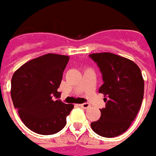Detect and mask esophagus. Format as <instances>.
I'll return each mask as SVG.
<instances>
[{"instance_id":"esophagus-1","label":"esophagus","mask_w":156,"mask_h":156,"mask_svg":"<svg viewBox=\"0 0 156 156\" xmlns=\"http://www.w3.org/2000/svg\"><path fill=\"white\" fill-rule=\"evenodd\" d=\"M82 108H89L90 107V105L89 103H87V102H85V103H82V104H80Z\"/></svg>"}]
</instances>
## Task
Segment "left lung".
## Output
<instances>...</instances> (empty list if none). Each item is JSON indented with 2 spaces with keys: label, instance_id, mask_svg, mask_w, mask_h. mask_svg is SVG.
<instances>
[{
  "label": "left lung",
  "instance_id": "1",
  "mask_svg": "<svg viewBox=\"0 0 156 156\" xmlns=\"http://www.w3.org/2000/svg\"><path fill=\"white\" fill-rule=\"evenodd\" d=\"M89 57L99 67L103 84L99 88L104 94L106 107L101 118L91 123L97 135L111 138L129 129L140 110L144 81L141 69L134 62L112 53L91 54Z\"/></svg>",
  "mask_w": 156,
  "mask_h": 156
}]
</instances>
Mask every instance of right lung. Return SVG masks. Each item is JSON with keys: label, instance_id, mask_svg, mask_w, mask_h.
<instances>
[{"label": "right lung", "instance_id": "right-lung-1", "mask_svg": "<svg viewBox=\"0 0 156 156\" xmlns=\"http://www.w3.org/2000/svg\"><path fill=\"white\" fill-rule=\"evenodd\" d=\"M69 61L67 55L47 54L23 64L13 75V103L22 122L34 133L48 135L61 131L74 108L59 100L57 91Z\"/></svg>", "mask_w": 156, "mask_h": 156}]
</instances>
